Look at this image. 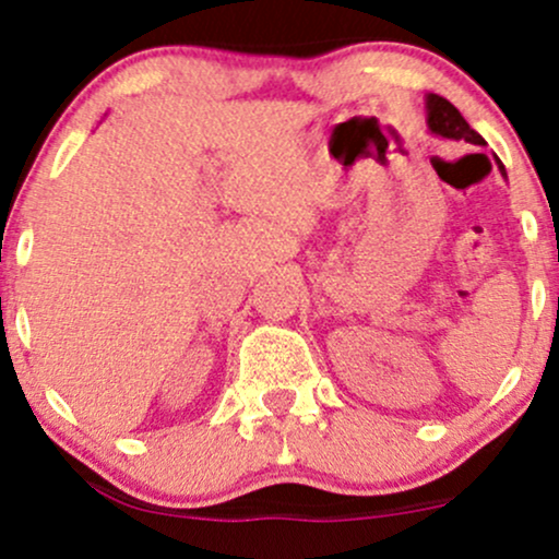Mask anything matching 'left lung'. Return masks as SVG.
<instances>
[{"mask_svg":"<svg viewBox=\"0 0 559 559\" xmlns=\"http://www.w3.org/2000/svg\"><path fill=\"white\" fill-rule=\"evenodd\" d=\"M426 112H428V128H431V133L441 139H454V141H467V144H478V146H486L484 136H480L478 131H473L471 126H467V120L460 115L457 107L452 105V102H447L444 96L439 94H428L426 96ZM497 159L499 165V173L507 178L504 173V165L502 159Z\"/></svg>","mask_w":559,"mask_h":559,"instance_id":"obj_1","label":"left lung"}]
</instances>
